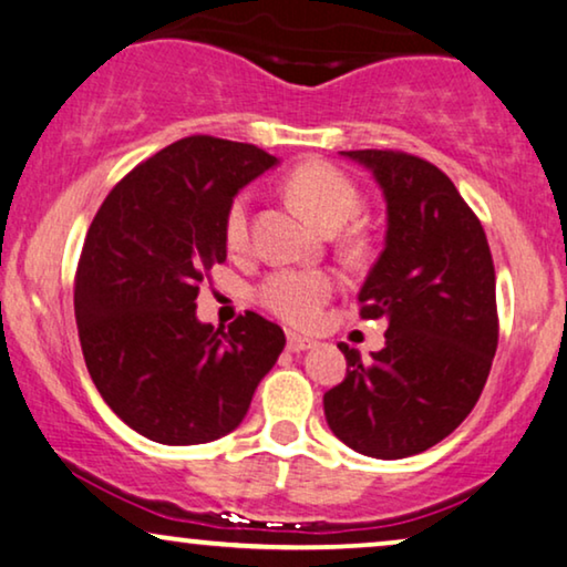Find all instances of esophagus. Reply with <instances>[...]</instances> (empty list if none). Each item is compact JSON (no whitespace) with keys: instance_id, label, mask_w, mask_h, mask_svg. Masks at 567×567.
<instances>
[{"instance_id":"1","label":"esophagus","mask_w":567,"mask_h":567,"mask_svg":"<svg viewBox=\"0 0 567 567\" xmlns=\"http://www.w3.org/2000/svg\"><path fill=\"white\" fill-rule=\"evenodd\" d=\"M313 347H316V341H313V339L298 337V333H287V349H290L292 354L308 352V349H313Z\"/></svg>"}]
</instances>
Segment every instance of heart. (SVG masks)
Here are the masks:
<instances>
[{"label":"heart","mask_w":567,"mask_h":567,"mask_svg":"<svg viewBox=\"0 0 567 567\" xmlns=\"http://www.w3.org/2000/svg\"><path fill=\"white\" fill-rule=\"evenodd\" d=\"M287 195L292 203L326 234L347 226L360 210V189L354 182L333 169L331 164L308 162L287 179ZM228 249H241L249 238V195H238L228 205L223 223ZM333 292V277L323 269H280L259 285V302L269 313L282 318L290 326H310L329 302Z\"/></svg>","instance_id":"heart-1"}]
</instances>
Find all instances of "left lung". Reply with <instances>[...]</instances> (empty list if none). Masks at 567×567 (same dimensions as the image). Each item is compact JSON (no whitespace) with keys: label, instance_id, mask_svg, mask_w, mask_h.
Instances as JSON below:
<instances>
[{"label":"left lung","instance_id":"1","mask_svg":"<svg viewBox=\"0 0 567 567\" xmlns=\"http://www.w3.org/2000/svg\"><path fill=\"white\" fill-rule=\"evenodd\" d=\"M385 197V249L357 298L385 318V347L347 357L323 395L331 432L378 460L419 454L450 436L488 380L498 347L496 272L481 220L444 172L401 151H341Z\"/></svg>","mask_w":567,"mask_h":567}]
</instances>
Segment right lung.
<instances>
[{"label":"right lung","instance_id":"obj_1","mask_svg":"<svg viewBox=\"0 0 567 567\" xmlns=\"http://www.w3.org/2000/svg\"><path fill=\"white\" fill-rule=\"evenodd\" d=\"M280 164L251 143L189 135L135 166L94 215L74 285L86 370L105 403L151 442L187 446L241 424L285 349L259 313L228 331L197 321V295L226 261L228 205Z\"/></svg>","mask_w":567,"mask_h":567}]
</instances>
